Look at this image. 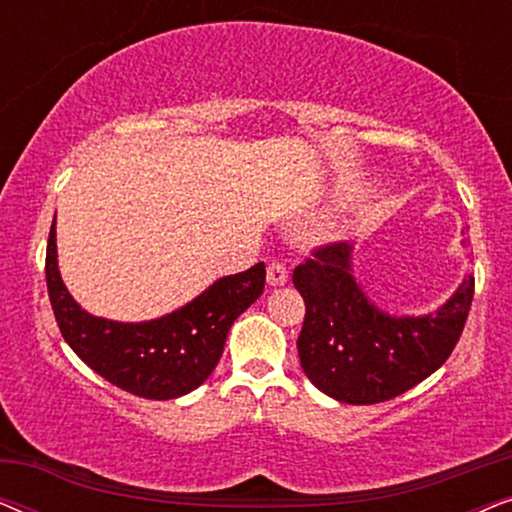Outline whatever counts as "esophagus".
I'll return each instance as SVG.
<instances>
[{
	"instance_id": "34e87169",
	"label": "esophagus",
	"mask_w": 512,
	"mask_h": 512,
	"mask_svg": "<svg viewBox=\"0 0 512 512\" xmlns=\"http://www.w3.org/2000/svg\"><path fill=\"white\" fill-rule=\"evenodd\" d=\"M286 282H289V270H286L284 263H270L268 265V284L270 286H284Z\"/></svg>"
}]
</instances>
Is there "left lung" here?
I'll return each instance as SVG.
<instances>
[{
	"mask_svg": "<svg viewBox=\"0 0 512 512\" xmlns=\"http://www.w3.org/2000/svg\"><path fill=\"white\" fill-rule=\"evenodd\" d=\"M305 300L298 356L307 380L349 405L401 396L447 361L464 331L473 275L438 310L391 314L354 275V244H328L293 272Z\"/></svg>",
	"mask_w": 512,
	"mask_h": 512,
	"instance_id": "left-lung-1",
	"label": "left lung"
}]
</instances>
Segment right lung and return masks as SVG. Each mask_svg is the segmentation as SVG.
<instances>
[{"label": "right lung", "instance_id": "1", "mask_svg": "<svg viewBox=\"0 0 512 512\" xmlns=\"http://www.w3.org/2000/svg\"><path fill=\"white\" fill-rule=\"evenodd\" d=\"M46 284L60 333L74 354L114 387L149 401L191 394L212 375L235 319L256 303L265 263L219 277L200 296L163 317L116 321L76 303L58 268L55 219L46 247Z\"/></svg>", "mask_w": 512, "mask_h": 512}]
</instances>
